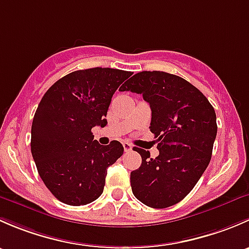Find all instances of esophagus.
<instances>
[{"label": "esophagus", "instance_id": "obj_1", "mask_svg": "<svg viewBox=\"0 0 249 249\" xmlns=\"http://www.w3.org/2000/svg\"><path fill=\"white\" fill-rule=\"evenodd\" d=\"M123 147H124V150L125 152H131L132 150V145L130 144L129 142H123Z\"/></svg>", "mask_w": 249, "mask_h": 249}]
</instances>
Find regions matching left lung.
<instances>
[{"instance_id":"1","label":"left lung","mask_w":249,"mask_h":249,"mask_svg":"<svg viewBox=\"0 0 249 249\" xmlns=\"http://www.w3.org/2000/svg\"><path fill=\"white\" fill-rule=\"evenodd\" d=\"M120 91L142 94L152 109L150 131L159 155L135 147L142 164L130 175L135 197L153 208L182 201L205 170L217 136L214 108L197 88L183 78L161 71L132 76Z\"/></svg>"}]
</instances>
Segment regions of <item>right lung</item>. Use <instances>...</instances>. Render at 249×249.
<instances>
[{"mask_svg":"<svg viewBox=\"0 0 249 249\" xmlns=\"http://www.w3.org/2000/svg\"><path fill=\"white\" fill-rule=\"evenodd\" d=\"M131 72L108 67L79 70L55 82L42 97L31 127V153L53 195L87 205L104 192L107 169L124 153L118 141L102 145L91 129L107 125L115 90Z\"/></svg>","mask_w":249,"mask_h":249,"instance_id":"add662e5","label":"right lung"}]
</instances>
